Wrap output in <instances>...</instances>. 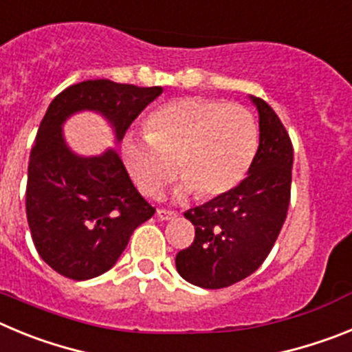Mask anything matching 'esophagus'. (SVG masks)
<instances>
[{
	"label": "esophagus",
	"mask_w": 352,
	"mask_h": 352,
	"mask_svg": "<svg viewBox=\"0 0 352 352\" xmlns=\"http://www.w3.org/2000/svg\"><path fill=\"white\" fill-rule=\"evenodd\" d=\"M157 217L160 220H170L174 219V217H178V213L173 210H166V208H160V210L157 211Z\"/></svg>",
	"instance_id": "1"
}]
</instances>
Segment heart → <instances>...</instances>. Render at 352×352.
Segmentation results:
<instances>
[{"instance_id":"obj_1","label":"heart","mask_w":352,"mask_h":352,"mask_svg":"<svg viewBox=\"0 0 352 352\" xmlns=\"http://www.w3.org/2000/svg\"><path fill=\"white\" fill-rule=\"evenodd\" d=\"M259 129L243 105L190 96L162 105L146 120V139H126V167L139 190L157 197L182 176V192L210 201L232 190L256 157Z\"/></svg>"}]
</instances>
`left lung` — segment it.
<instances>
[{
    "label": "left lung",
    "instance_id": "8db88e82",
    "mask_svg": "<svg viewBox=\"0 0 352 352\" xmlns=\"http://www.w3.org/2000/svg\"><path fill=\"white\" fill-rule=\"evenodd\" d=\"M259 148L248 176L232 190L185 211L195 238L176 256V270L190 284L222 289L243 280L268 257L285 222L291 201V138L280 118L263 98Z\"/></svg>",
    "mask_w": 352,
    "mask_h": 352
}]
</instances>
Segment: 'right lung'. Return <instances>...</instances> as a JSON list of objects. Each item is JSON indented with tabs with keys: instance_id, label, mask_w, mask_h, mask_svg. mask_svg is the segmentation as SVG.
Here are the masks:
<instances>
[{
	"instance_id": "1",
	"label": "right lung",
	"mask_w": 352,
	"mask_h": 352,
	"mask_svg": "<svg viewBox=\"0 0 352 352\" xmlns=\"http://www.w3.org/2000/svg\"><path fill=\"white\" fill-rule=\"evenodd\" d=\"M162 86L139 88L109 79L68 86L49 105L28 166L26 214L38 256L56 273L88 280L111 270L132 232L155 214L114 149L80 158L67 148L61 123L76 111L104 114L123 139Z\"/></svg>"
}]
</instances>
